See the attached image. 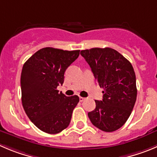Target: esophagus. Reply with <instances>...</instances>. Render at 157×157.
Wrapping results in <instances>:
<instances>
[{"instance_id": "obj_1", "label": "esophagus", "mask_w": 157, "mask_h": 157, "mask_svg": "<svg viewBox=\"0 0 157 157\" xmlns=\"http://www.w3.org/2000/svg\"><path fill=\"white\" fill-rule=\"evenodd\" d=\"M85 99H86V98H83V97H81V96L79 97V101H80V102H83V101H84Z\"/></svg>"}]
</instances>
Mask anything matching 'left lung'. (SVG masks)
<instances>
[{"mask_svg":"<svg viewBox=\"0 0 157 157\" xmlns=\"http://www.w3.org/2000/svg\"><path fill=\"white\" fill-rule=\"evenodd\" d=\"M102 91V101L95 100V109L88 113L92 124L104 132L122 127L132 111L137 89L136 75L130 62L110 48L81 51Z\"/></svg>","mask_w":157,"mask_h":157,"instance_id":"obj_1","label":"left lung"}]
</instances>
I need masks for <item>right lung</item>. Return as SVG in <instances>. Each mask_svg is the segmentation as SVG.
<instances>
[{
	"label": "right lung",
	"mask_w": 157,
	"mask_h": 157,
	"mask_svg": "<svg viewBox=\"0 0 157 157\" xmlns=\"http://www.w3.org/2000/svg\"><path fill=\"white\" fill-rule=\"evenodd\" d=\"M79 52L44 48L24 64L21 75L22 105L30 120L43 132L59 133L71 122L79 98L65 96L57 87L62 86L65 70L78 59Z\"/></svg>",
	"instance_id": "obj_1"
}]
</instances>
